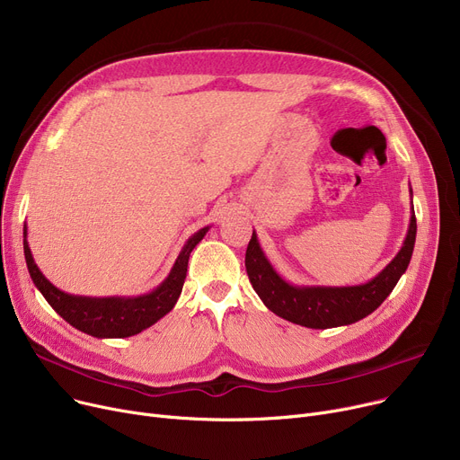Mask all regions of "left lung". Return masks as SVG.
<instances>
[{
  "mask_svg": "<svg viewBox=\"0 0 460 460\" xmlns=\"http://www.w3.org/2000/svg\"><path fill=\"white\" fill-rule=\"evenodd\" d=\"M412 198V188H410ZM416 214L412 205L410 226L399 253L382 272L366 283L347 287L326 285H293L285 281L269 257L264 255L253 231L246 250V270L252 287L278 317L305 328H335L358 323L390 296L399 278L406 272L416 244Z\"/></svg>",
  "mask_w": 460,
  "mask_h": 460,
  "instance_id": "obj_1",
  "label": "left lung"
}]
</instances>
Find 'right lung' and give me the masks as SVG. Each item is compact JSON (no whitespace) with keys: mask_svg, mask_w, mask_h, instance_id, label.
Wrapping results in <instances>:
<instances>
[{"mask_svg":"<svg viewBox=\"0 0 460 460\" xmlns=\"http://www.w3.org/2000/svg\"><path fill=\"white\" fill-rule=\"evenodd\" d=\"M208 229L210 226L193 233L186 240L167 278L153 291L139 296L96 298L61 291L44 278L35 264L28 244V227H23V255H26L28 270L35 287L58 315L87 335L99 337V340H113V337H130L147 330L173 309L186 279L190 253L201 243Z\"/></svg>","mask_w":460,"mask_h":460,"instance_id":"right-lung-1","label":"right lung"}]
</instances>
